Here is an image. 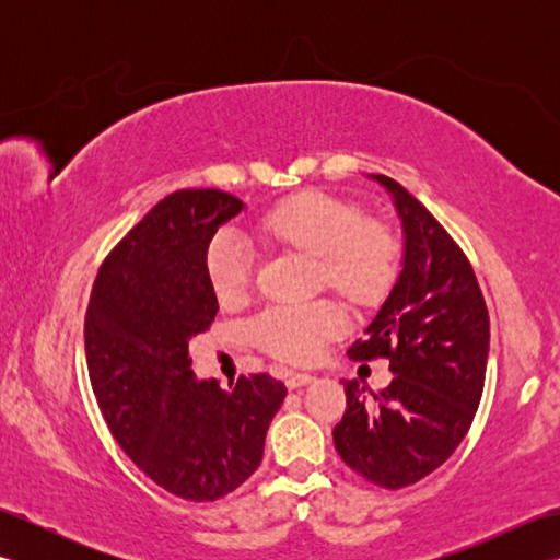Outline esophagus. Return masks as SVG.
I'll return each mask as SVG.
<instances>
[{
  "label": "esophagus",
  "instance_id": "obj_1",
  "mask_svg": "<svg viewBox=\"0 0 560 560\" xmlns=\"http://www.w3.org/2000/svg\"><path fill=\"white\" fill-rule=\"evenodd\" d=\"M311 380H313L311 373H295V371H291V373L287 375V387H289V389H299V387L311 383Z\"/></svg>",
  "mask_w": 560,
  "mask_h": 560
}]
</instances>
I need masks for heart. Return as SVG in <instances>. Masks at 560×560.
I'll return each mask as SVG.
<instances>
[{"label":"heart","instance_id":"heart-1","mask_svg":"<svg viewBox=\"0 0 560 560\" xmlns=\"http://www.w3.org/2000/svg\"><path fill=\"white\" fill-rule=\"evenodd\" d=\"M257 233L269 245L315 255L319 281L359 305L383 301L397 279L399 245L387 225L361 219L349 201L317 189L271 207L257 221ZM205 271L219 303H241L253 287V247L237 231L223 229L207 245ZM343 325L347 319L331 301L281 303L261 311L249 325V335L273 359L307 363L341 335Z\"/></svg>","mask_w":560,"mask_h":560}]
</instances>
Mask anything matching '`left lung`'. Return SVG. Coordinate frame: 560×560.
<instances>
[{"instance_id":"1","label":"left lung","mask_w":560,"mask_h":560,"mask_svg":"<svg viewBox=\"0 0 560 560\" xmlns=\"http://www.w3.org/2000/svg\"><path fill=\"white\" fill-rule=\"evenodd\" d=\"M395 201L404 261L353 361L387 359L380 392L343 380L347 411L335 447L365 481L404 489L435 471L467 435L489 361V311L467 255L419 199L387 175H371Z\"/></svg>"}]
</instances>
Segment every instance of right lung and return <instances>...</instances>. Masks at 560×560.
Instances as JSON below:
<instances>
[{
  "instance_id": "obj_1",
  "label": "right lung",
  "mask_w": 560,
  "mask_h": 560,
  "mask_svg": "<svg viewBox=\"0 0 560 560\" xmlns=\"http://www.w3.org/2000/svg\"><path fill=\"white\" fill-rule=\"evenodd\" d=\"M243 207L221 189L159 201L105 257L83 323L89 377L110 433L151 481L195 503L253 477L287 397L267 373L221 389L189 368V339L219 313L207 245Z\"/></svg>"
}]
</instances>
